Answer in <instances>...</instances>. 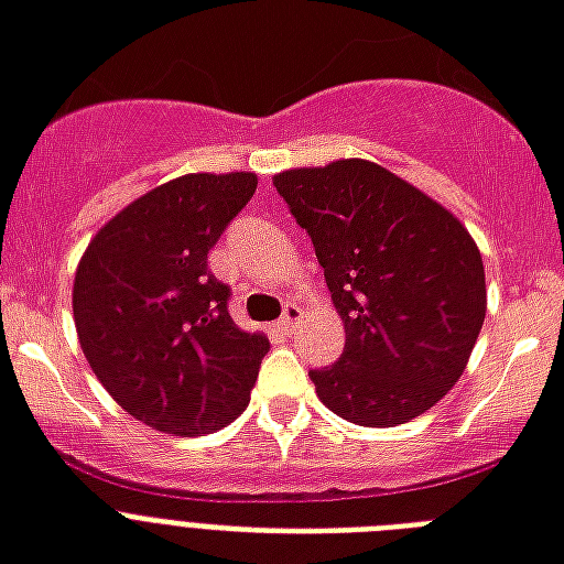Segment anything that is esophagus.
<instances>
[{"mask_svg": "<svg viewBox=\"0 0 564 564\" xmlns=\"http://www.w3.org/2000/svg\"><path fill=\"white\" fill-rule=\"evenodd\" d=\"M300 321H303V308H300V305L291 303V305H285V312H282V317H279L276 326H279V329H282V332H294V326H296V323H300Z\"/></svg>", "mask_w": 564, "mask_h": 564, "instance_id": "34e87169", "label": "esophagus"}]
</instances>
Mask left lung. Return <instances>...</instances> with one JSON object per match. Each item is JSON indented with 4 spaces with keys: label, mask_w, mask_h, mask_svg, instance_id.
I'll return each instance as SVG.
<instances>
[{
    "label": "left lung",
    "mask_w": 564,
    "mask_h": 564,
    "mask_svg": "<svg viewBox=\"0 0 564 564\" xmlns=\"http://www.w3.org/2000/svg\"><path fill=\"white\" fill-rule=\"evenodd\" d=\"M341 314V359L308 370L326 409L397 426L459 382L486 321L477 243L435 199L365 159L273 176Z\"/></svg>",
    "instance_id": "1"
}]
</instances>
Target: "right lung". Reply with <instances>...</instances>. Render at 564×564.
<instances>
[{
  "label": "right lung",
  "mask_w": 564,
  "mask_h": 564,
  "mask_svg": "<svg viewBox=\"0 0 564 564\" xmlns=\"http://www.w3.org/2000/svg\"><path fill=\"white\" fill-rule=\"evenodd\" d=\"M256 173H187L105 223L73 282L87 365L126 412L167 435H205L250 403L270 341L229 314L208 250L256 194Z\"/></svg>",
  "instance_id": "1"
}]
</instances>
